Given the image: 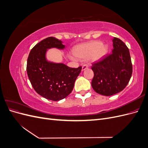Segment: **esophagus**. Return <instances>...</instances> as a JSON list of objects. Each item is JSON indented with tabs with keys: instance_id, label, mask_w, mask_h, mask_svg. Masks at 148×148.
<instances>
[{
	"instance_id": "34e87169",
	"label": "esophagus",
	"mask_w": 148,
	"mask_h": 148,
	"mask_svg": "<svg viewBox=\"0 0 148 148\" xmlns=\"http://www.w3.org/2000/svg\"><path fill=\"white\" fill-rule=\"evenodd\" d=\"M87 69H88V66L87 65H83L82 66V70H83V71L84 70Z\"/></svg>"
}]
</instances>
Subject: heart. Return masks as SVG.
<instances>
[{"instance_id":"b5f03b06","label":"heart","mask_w":148,"mask_h":148,"mask_svg":"<svg viewBox=\"0 0 148 148\" xmlns=\"http://www.w3.org/2000/svg\"><path fill=\"white\" fill-rule=\"evenodd\" d=\"M107 52V46L102 45L101 41H95L82 44L75 47L73 54L79 59L86 60L92 57L93 59L97 60L102 58Z\"/></svg>"}]
</instances>
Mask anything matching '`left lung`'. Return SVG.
I'll return each mask as SVG.
<instances>
[{"label":"left lung","mask_w":148,"mask_h":148,"mask_svg":"<svg viewBox=\"0 0 148 148\" xmlns=\"http://www.w3.org/2000/svg\"><path fill=\"white\" fill-rule=\"evenodd\" d=\"M112 52L94 63L91 85L98 94L110 96L122 91L131 78L133 68L127 46L117 38L113 39Z\"/></svg>","instance_id":"obj_1"}]
</instances>
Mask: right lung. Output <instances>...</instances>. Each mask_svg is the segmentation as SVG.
I'll list each match as a JSON object with an SVG mask.
<instances>
[{"label": "right lung", "mask_w": 148, "mask_h": 148, "mask_svg": "<svg viewBox=\"0 0 148 148\" xmlns=\"http://www.w3.org/2000/svg\"><path fill=\"white\" fill-rule=\"evenodd\" d=\"M60 40L49 37L31 49L27 60L26 70L33 88L46 99L59 101L72 91L76 79L81 73L82 66L70 68L63 64L49 62L46 59L47 49H64Z\"/></svg>", "instance_id": "1"}]
</instances>
